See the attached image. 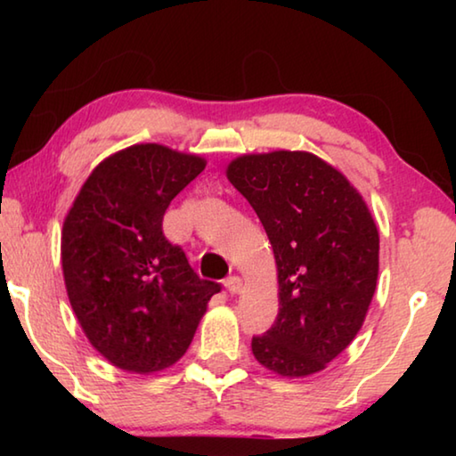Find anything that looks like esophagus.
<instances>
[{"instance_id":"34e87169","label":"esophagus","mask_w":456,"mask_h":456,"mask_svg":"<svg viewBox=\"0 0 456 456\" xmlns=\"http://www.w3.org/2000/svg\"><path fill=\"white\" fill-rule=\"evenodd\" d=\"M225 288H227V291L231 293V296H237V293H241V289H243L241 277H237V275L229 277V280L225 281Z\"/></svg>"}]
</instances>
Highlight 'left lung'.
I'll use <instances>...</instances> for the list:
<instances>
[{"label": "left lung", "instance_id": "1", "mask_svg": "<svg viewBox=\"0 0 456 456\" xmlns=\"http://www.w3.org/2000/svg\"><path fill=\"white\" fill-rule=\"evenodd\" d=\"M225 173L257 213L277 267L280 312L251 339L253 356L283 378L322 372L372 304L380 267L372 213L346 175L314 152L241 154Z\"/></svg>", "mask_w": 456, "mask_h": 456}]
</instances>
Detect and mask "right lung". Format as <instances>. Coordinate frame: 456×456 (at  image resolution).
<instances>
[{"label": "right lung", "mask_w": 456, "mask_h": 456, "mask_svg": "<svg viewBox=\"0 0 456 456\" xmlns=\"http://www.w3.org/2000/svg\"><path fill=\"white\" fill-rule=\"evenodd\" d=\"M205 167L199 154L133 144L90 173L64 219L68 299L92 348L125 372L176 364L221 289L163 235L167 207Z\"/></svg>", "instance_id": "right-lung-1"}]
</instances>
